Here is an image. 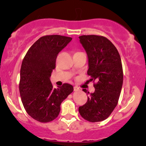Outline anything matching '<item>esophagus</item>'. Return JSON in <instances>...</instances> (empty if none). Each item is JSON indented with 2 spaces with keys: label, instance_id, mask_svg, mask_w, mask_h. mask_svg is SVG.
<instances>
[{
  "label": "esophagus",
  "instance_id": "esophagus-1",
  "mask_svg": "<svg viewBox=\"0 0 146 146\" xmlns=\"http://www.w3.org/2000/svg\"><path fill=\"white\" fill-rule=\"evenodd\" d=\"M74 90L75 92H77V91L80 90V89L77 86H74Z\"/></svg>",
  "mask_w": 146,
  "mask_h": 146
}]
</instances>
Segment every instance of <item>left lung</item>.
Listing matches in <instances>:
<instances>
[{
    "label": "left lung",
    "instance_id": "obj_1",
    "mask_svg": "<svg viewBox=\"0 0 146 146\" xmlns=\"http://www.w3.org/2000/svg\"><path fill=\"white\" fill-rule=\"evenodd\" d=\"M88 59L87 74L96 80L95 91L90 94L87 102L79 107L81 116L90 122L104 120L117 104L123 84L120 56L115 46L106 37L97 35L79 36Z\"/></svg>",
    "mask_w": 146,
    "mask_h": 146
}]
</instances>
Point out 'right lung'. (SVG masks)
Masks as SVG:
<instances>
[{
    "mask_svg": "<svg viewBox=\"0 0 146 146\" xmlns=\"http://www.w3.org/2000/svg\"><path fill=\"white\" fill-rule=\"evenodd\" d=\"M72 39L60 35L40 38L22 62L19 84L22 102L29 115L40 122L56 118L61 103L74 90L69 84L54 88L50 79L58 54Z\"/></svg>",
    "mask_w": 146,
    "mask_h": 146,
    "instance_id": "obj_1",
    "label": "right lung"
}]
</instances>
